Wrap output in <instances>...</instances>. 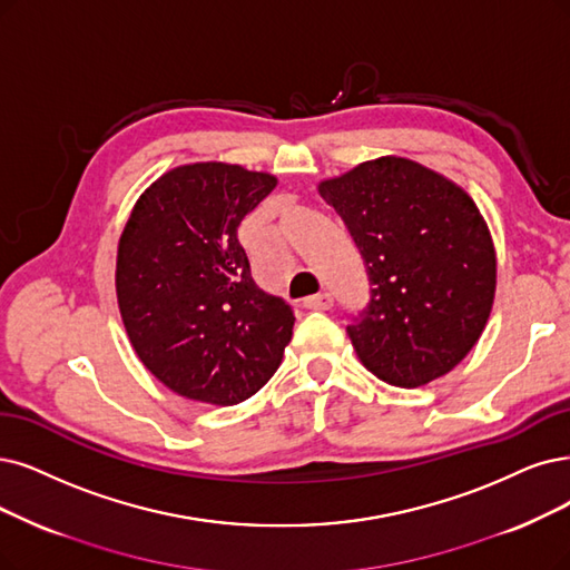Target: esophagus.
Instances as JSON below:
<instances>
[{
  "label": "esophagus",
  "mask_w": 570,
  "mask_h": 570,
  "mask_svg": "<svg viewBox=\"0 0 570 570\" xmlns=\"http://www.w3.org/2000/svg\"><path fill=\"white\" fill-rule=\"evenodd\" d=\"M307 309H331L333 307V298L328 293H320V296H312L305 301Z\"/></svg>",
  "instance_id": "esophagus-1"
}]
</instances>
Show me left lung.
<instances>
[{"instance_id":"obj_1","label":"left lung","mask_w":570,"mask_h":570,"mask_svg":"<svg viewBox=\"0 0 570 570\" xmlns=\"http://www.w3.org/2000/svg\"><path fill=\"white\" fill-rule=\"evenodd\" d=\"M360 248L371 282L347 326L360 362L396 387L451 373L491 317L498 261L491 229L458 183L385 155L317 183Z\"/></svg>"}]
</instances>
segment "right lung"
<instances>
[{"label": "right lung", "instance_id": "right-lung-1", "mask_svg": "<svg viewBox=\"0 0 570 570\" xmlns=\"http://www.w3.org/2000/svg\"><path fill=\"white\" fill-rule=\"evenodd\" d=\"M277 176L242 164L168 168L131 208L115 291L142 366L171 392L210 406L256 394L284 360L291 307L250 279L237 227Z\"/></svg>", "mask_w": 570, "mask_h": 570}]
</instances>
